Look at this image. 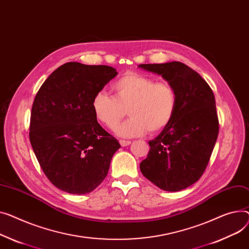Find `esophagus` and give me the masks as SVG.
I'll use <instances>...</instances> for the list:
<instances>
[{
  "mask_svg": "<svg viewBox=\"0 0 249 249\" xmlns=\"http://www.w3.org/2000/svg\"><path fill=\"white\" fill-rule=\"evenodd\" d=\"M119 143H120V145H121L122 147H125V146L130 145V144H131V141H128V140H120Z\"/></svg>",
  "mask_w": 249,
  "mask_h": 249,
  "instance_id": "34e87169",
  "label": "esophagus"
}]
</instances>
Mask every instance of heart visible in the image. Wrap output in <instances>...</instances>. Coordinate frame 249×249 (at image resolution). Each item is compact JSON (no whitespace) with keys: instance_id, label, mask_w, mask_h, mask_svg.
Wrapping results in <instances>:
<instances>
[{"instance_id":"heart-1","label":"heart","mask_w":249,"mask_h":249,"mask_svg":"<svg viewBox=\"0 0 249 249\" xmlns=\"http://www.w3.org/2000/svg\"><path fill=\"white\" fill-rule=\"evenodd\" d=\"M114 97L98 92L92 100L95 117L109 129H115L128 110L131 117L121 124L116 133L124 138L144 135L148 130L158 132L172 120L177 96L167 82H155L152 77L128 72L112 86Z\"/></svg>"}]
</instances>
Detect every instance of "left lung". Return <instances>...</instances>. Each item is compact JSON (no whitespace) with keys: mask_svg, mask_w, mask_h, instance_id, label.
I'll use <instances>...</instances> for the list:
<instances>
[{"mask_svg":"<svg viewBox=\"0 0 249 249\" xmlns=\"http://www.w3.org/2000/svg\"><path fill=\"white\" fill-rule=\"evenodd\" d=\"M138 67L161 75L177 96L173 118L149 141L150 150L140 163V170L162 190H183L203 174L218 136L214 94L199 74L181 62L141 64Z\"/></svg>","mask_w":249,"mask_h":249,"instance_id":"1","label":"left lung"}]
</instances>
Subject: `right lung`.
I'll return each mask as SVG.
<instances>
[{
    "label": "right lung",
    "instance_id": "obj_1",
    "mask_svg": "<svg viewBox=\"0 0 249 249\" xmlns=\"http://www.w3.org/2000/svg\"><path fill=\"white\" fill-rule=\"evenodd\" d=\"M105 65L66 63L50 75L32 106L30 142L48 179L71 194L102 183L121 147L92 110L94 96L117 75Z\"/></svg>",
    "mask_w": 249,
    "mask_h": 249
}]
</instances>
